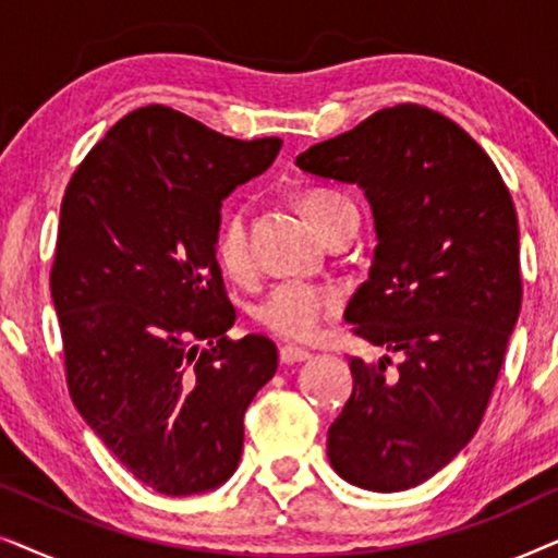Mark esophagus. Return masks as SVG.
Wrapping results in <instances>:
<instances>
[{"mask_svg":"<svg viewBox=\"0 0 558 558\" xmlns=\"http://www.w3.org/2000/svg\"><path fill=\"white\" fill-rule=\"evenodd\" d=\"M310 357V350L296 348V345H284L279 348V361L284 365H294V363H304Z\"/></svg>","mask_w":558,"mask_h":558,"instance_id":"esophagus-1","label":"esophagus"}]
</instances>
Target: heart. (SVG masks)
Here are the masks:
<instances>
[{
  "instance_id": "1",
  "label": "heart",
  "mask_w": 558,
  "mask_h": 558,
  "mask_svg": "<svg viewBox=\"0 0 558 558\" xmlns=\"http://www.w3.org/2000/svg\"><path fill=\"white\" fill-rule=\"evenodd\" d=\"M300 205L310 223L317 228L325 226L327 218L342 208H353L348 197L332 190H310L300 197ZM213 254L223 274L231 279H246L254 262L248 248V223L246 210L231 208L220 220ZM340 307V292L327 284H315L304 279H287L269 289L262 300L254 304V319L264 330H269L287 340H310L315 338L327 319Z\"/></svg>"
}]
</instances>
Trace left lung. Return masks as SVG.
Listing matches in <instances>:
<instances>
[{
  "label": "left lung",
  "mask_w": 558,
  "mask_h": 558,
  "mask_svg": "<svg viewBox=\"0 0 558 558\" xmlns=\"http://www.w3.org/2000/svg\"><path fill=\"white\" fill-rule=\"evenodd\" d=\"M296 165L368 197L378 246L345 319L403 355L391 376L388 357L350 361L327 457L350 485L409 490L475 437L498 380L523 296L513 201L485 149L418 104L380 109Z\"/></svg>",
  "instance_id": "obj_1"
}]
</instances>
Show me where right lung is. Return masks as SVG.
<instances>
[{
    "label": "right lung",
    "mask_w": 558,
    "mask_h": 558,
    "mask_svg": "<svg viewBox=\"0 0 558 558\" xmlns=\"http://www.w3.org/2000/svg\"><path fill=\"white\" fill-rule=\"evenodd\" d=\"M279 149V136L231 140L151 104L119 119L65 187L50 292L68 391L117 460L162 495L233 475L243 414L277 373L269 338L226 335L235 310L213 241L226 197Z\"/></svg>",
    "instance_id": "add662e5"
}]
</instances>
